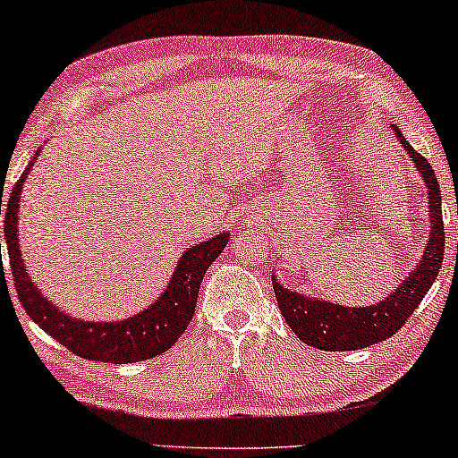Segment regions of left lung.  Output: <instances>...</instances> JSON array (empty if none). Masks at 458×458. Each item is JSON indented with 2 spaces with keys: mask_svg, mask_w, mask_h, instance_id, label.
Masks as SVG:
<instances>
[{
  "mask_svg": "<svg viewBox=\"0 0 458 458\" xmlns=\"http://www.w3.org/2000/svg\"><path fill=\"white\" fill-rule=\"evenodd\" d=\"M395 135L403 143L410 158L419 166L420 175L425 177L427 192H429V216L431 233L425 251L416 268L410 272L406 281L391 293L385 302L366 306V309H352L340 306L327 300H315L312 296H300L296 292L281 287L279 281L272 279L276 302L281 315L285 317L287 326L304 344L315 346L321 351H357L369 344H378L391 338L397 329L406 326L408 317L416 310L425 293L429 292L436 281L444 259V219H442V194L439 183L433 173L431 162L420 156L403 139L397 126Z\"/></svg>",
  "mask_w": 458,
  "mask_h": 458,
  "instance_id": "1",
  "label": "left lung"
}]
</instances>
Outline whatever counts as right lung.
Masks as SVG:
<instances>
[{"label": "right lung", "instance_id": "obj_1", "mask_svg": "<svg viewBox=\"0 0 458 458\" xmlns=\"http://www.w3.org/2000/svg\"><path fill=\"white\" fill-rule=\"evenodd\" d=\"M31 166L33 162H29L25 173L10 192L4 216L10 272L14 276L16 293H19V300L27 315L46 334H50L56 343L72 351L73 355L90 359V361L135 363L169 351L179 340V335L186 332L188 323L192 321L202 276H205L207 268L216 262L219 253L224 251V247L228 245V233L217 234L216 239L205 241L183 251L175 272H173L169 287L149 309L124 321H80L75 317L65 315L55 304H50L39 293L36 283L29 279V272L22 264L19 234H16L19 233V200L22 183H25V177Z\"/></svg>", "mask_w": 458, "mask_h": 458}]
</instances>
